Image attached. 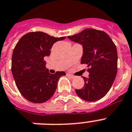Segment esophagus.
<instances>
[{"label":"esophagus","mask_w":132,"mask_h":132,"mask_svg":"<svg viewBox=\"0 0 132 132\" xmlns=\"http://www.w3.org/2000/svg\"><path fill=\"white\" fill-rule=\"evenodd\" d=\"M67 76H68L69 77V78H71V79H73L74 77H75L73 76V75H71V74H67Z\"/></svg>","instance_id":"34e87169"}]
</instances>
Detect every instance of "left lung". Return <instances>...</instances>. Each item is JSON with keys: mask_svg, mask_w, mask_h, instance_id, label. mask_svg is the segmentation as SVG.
Returning a JSON list of instances; mask_svg holds the SVG:
<instances>
[{"mask_svg": "<svg viewBox=\"0 0 132 132\" xmlns=\"http://www.w3.org/2000/svg\"><path fill=\"white\" fill-rule=\"evenodd\" d=\"M83 47L81 63L87 64L89 77H83V88L76 89L77 95L87 101L99 100L106 95L112 86L118 70V53L113 40L103 31L84 29L67 37Z\"/></svg>", "mask_w": 132, "mask_h": 132, "instance_id": "8db88e82", "label": "left lung"}]
</instances>
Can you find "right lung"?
I'll use <instances>...</instances> for the list:
<instances>
[{
  "label": "right lung",
  "instance_id": "obj_1",
  "mask_svg": "<svg viewBox=\"0 0 132 132\" xmlns=\"http://www.w3.org/2000/svg\"><path fill=\"white\" fill-rule=\"evenodd\" d=\"M66 37L55 38L43 32H31L22 36L14 47L12 73L21 95L32 103H44L55 93L64 71L51 74L44 57L50 55L53 44Z\"/></svg>",
  "mask_w": 132,
  "mask_h": 132
}]
</instances>
